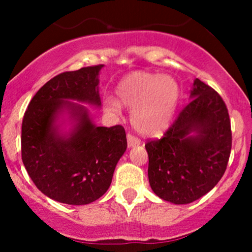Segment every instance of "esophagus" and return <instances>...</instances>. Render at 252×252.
Instances as JSON below:
<instances>
[{
  "mask_svg": "<svg viewBox=\"0 0 252 252\" xmlns=\"http://www.w3.org/2000/svg\"><path fill=\"white\" fill-rule=\"evenodd\" d=\"M126 140H128V147L129 148H131V147H136V146H140L141 144V141L138 140V138H136L135 136L132 135H128V137H126Z\"/></svg>",
  "mask_w": 252,
  "mask_h": 252,
  "instance_id": "1",
  "label": "esophagus"
}]
</instances>
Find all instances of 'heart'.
I'll return each instance as SVG.
<instances>
[{"label": "heart", "instance_id": "heart-1", "mask_svg": "<svg viewBox=\"0 0 252 252\" xmlns=\"http://www.w3.org/2000/svg\"><path fill=\"white\" fill-rule=\"evenodd\" d=\"M117 99L104 98L109 112L120 114L124 106L132 109L131 124L137 132L154 136L167 128L174 116L181 90L174 78L148 72H134L126 76L116 88Z\"/></svg>", "mask_w": 252, "mask_h": 252}]
</instances>
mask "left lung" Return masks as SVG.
<instances>
[{"instance_id":"obj_1","label":"left lung","mask_w":252,"mask_h":252,"mask_svg":"<svg viewBox=\"0 0 252 252\" xmlns=\"http://www.w3.org/2000/svg\"><path fill=\"white\" fill-rule=\"evenodd\" d=\"M231 144L230 117L224 100L196 78L189 103L178 120L161 140L146 144L153 192L175 205L198 200L224 175Z\"/></svg>"}]
</instances>
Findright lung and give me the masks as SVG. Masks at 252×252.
I'll list each match as a JSON object with an SVG mask.
<instances>
[{
  "instance_id": "1",
  "label": "right lung",
  "mask_w": 252,
  "mask_h": 252,
  "mask_svg": "<svg viewBox=\"0 0 252 252\" xmlns=\"http://www.w3.org/2000/svg\"><path fill=\"white\" fill-rule=\"evenodd\" d=\"M103 67L58 74L36 92L25 112L21 153L26 170L43 194L63 204L99 199L126 150L123 126H97L86 106L102 105L98 85Z\"/></svg>"
}]
</instances>
